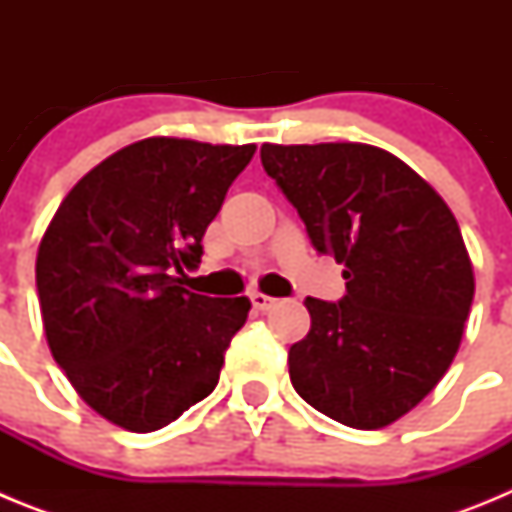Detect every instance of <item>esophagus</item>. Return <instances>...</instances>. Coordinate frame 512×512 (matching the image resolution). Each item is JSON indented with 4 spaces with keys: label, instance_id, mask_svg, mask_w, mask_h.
Here are the masks:
<instances>
[{
    "label": "esophagus",
    "instance_id": "1",
    "mask_svg": "<svg viewBox=\"0 0 512 512\" xmlns=\"http://www.w3.org/2000/svg\"><path fill=\"white\" fill-rule=\"evenodd\" d=\"M251 302H253V307H256V310H269L271 305H274V297H269V295H264V292H253L251 295Z\"/></svg>",
    "mask_w": 512,
    "mask_h": 512
}]
</instances>
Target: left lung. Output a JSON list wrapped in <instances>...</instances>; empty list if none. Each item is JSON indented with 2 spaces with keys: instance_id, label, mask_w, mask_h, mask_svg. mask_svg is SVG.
I'll list each match as a JSON object with an SVG mask.
<instances>
[{
  "instance_id": "8db88e82",
  "label": "left lung",
  "mask_w": 512,
  "mask_h": 512,
  "mask_svg": "<svg viewBox=\"0 0 512 512\" xmlns=\"http://www.w3.org/2000/svg\"><path fill=\"white\" fill-rule=\"evenodd\" d=\"M261 164L312 246L346 266L343 300H305L292 387L348 428L395 423L449 372L464 336L474 269L454 212L405 161L366 143H264Z\"/></svg>"
}]
</instances>
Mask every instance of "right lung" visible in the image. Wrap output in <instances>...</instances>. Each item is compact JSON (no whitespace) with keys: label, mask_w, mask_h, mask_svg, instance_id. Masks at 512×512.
I'll list each match as a JSON object with an SVG mask.
<instances>
[{"label":"right lung","mask_w":512,"mask_h":512,"mask_svg":"<svg viewBox=\"0 0 512 512\" xmlns=\"http://www.w3.org/2000/svg\"><path fill=\"white\" fill-rule=\"evenodd\" d=\"M256 146L143 138L74 184L35 259L45 341L104 420L151 433L215 390L248 297H205L179 274Z\"/></svg>","instance_id":"add662e5"}]
</instances>
